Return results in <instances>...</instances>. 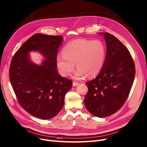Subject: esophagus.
<instances>
[{
    "mask_svg": "<svg viewBox=\"0 0 147 147\" xmlns=\"http://www.w3.org/2000/svg\"><path fill=\"white\" fill-rule=\"evenodd\" d=\"M79 84H80V83L77 82H75V81H74V82H73V83H72V85H73L74 87H75V86L78 85Z\"/></svg>",
    "mask_w": 147,
    "mask_h": 147,
    "instance_id": "1",
    "label": "esophagus"
}]
</instances>
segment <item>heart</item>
I'll list each match as a JSON object with an SVG mask.
<instances>
[{
  "label": "heart",
  "instance_id": "heart-1",
  "mask_svg": "<svg viewBox=\"0 0 147 147\" xmlns=\"http://www.w3.org/2000/svg\"><path fill=\"white\" fill-rule=\"evenodd\" d=\"M62 53L56 57L60 74L63 76L70 75L76 63L78 69L73 77L80 80L87 75L93 76L99 74L105 62L106 49L100 40L80 38L68 42Z\"/></svg>",
  "mask_w": 147,
  "mask_h": 147
}]
</instances>
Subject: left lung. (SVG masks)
Wrapping results in <instances>:
<instances>
[{
    "instance_id": "obj_1",
    "label": "left lung",
    "mask_w": 147,
    "mask_h": 147,
    "mask_svg": "<svg viewBox=\"0 0 147 147\" xmlns=\"http://www.w3.org/2000/svg\"><path fill=\"white\" fill-rule=\"evenodd\" d=\"M106 42V56L96 78L86 82L85 106L90 113L105 117L115 113L125 102L135 79V67L127 49L109 32H98Z\"/></svg>"
}]
</instances>
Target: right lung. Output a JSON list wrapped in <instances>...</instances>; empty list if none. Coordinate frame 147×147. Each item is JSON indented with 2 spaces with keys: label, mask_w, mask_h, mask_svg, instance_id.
I'll return each instance as SVG.
<instances>
[{
  "label": "right lung",
  "mask_w": 147,
  "mask_h": 147,
  "mask_svg": "<svg viewBox=\"0 0 147 147\" xmlns=\"http://www.w3.org/2000/svg\"><path fill=\"white\" fill-rule=\"evenodd\" d=\"M63 41L60 36L36 34L20 47L11 61L9 78L20 105L41 119H51L59 113L66 94L72 87V81L56 69L57 52ZM31 51L45 58L40 65L32 62Z\"/></svg>",
  "instance_id": "right-lung-1"
}]
</instances>
